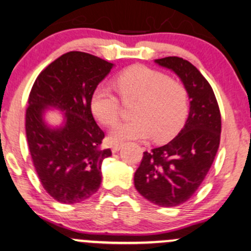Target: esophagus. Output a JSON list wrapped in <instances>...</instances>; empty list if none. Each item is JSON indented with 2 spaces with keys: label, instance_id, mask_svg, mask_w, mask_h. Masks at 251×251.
Here are the masks:
<instances>
[{
  "label": "esophagus",
  "instance_id": "34e87169",
  "mask_svg": "<svg viewBox=\"0 0 251 251\" xmlns=\"http://www.w3.org/2000/svg\"><path fill=\"white\" fill-rule=\"evenodd\" d=\"M120 148H122V144H113V145L111 146L112 152H118L120 150Z\"/></svg>",
  "mask_w": 251,
  "mask_h": 251
}]
</instances>
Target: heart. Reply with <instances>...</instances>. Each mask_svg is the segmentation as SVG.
<instances>
[{
	"label": "heart",
	"instance_id": "1",
	"mask_svg": "<svg viewBox=\"0 0 251 251\" xmlns=\"http://www.w3.org/2000/svg\"><path fill=\"white\" fill-rule=\"evenodd\" d=\"M114 86L124 103L134 101L129 122L111 132L113 142L145 139L166 142L178 133L189 109V92L185 85L163 72L133 65L120 72ZM91 111L98 122L114 126L122 116L120 101L107 87L99 86L91 96Z\"/></svg>",
	"mask_w": 251,
	"mask_h": 251
}]
</instances>
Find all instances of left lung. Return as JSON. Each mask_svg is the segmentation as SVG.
<instances>
[{"mask_svg": "<svg viewBox=\"0 0 251 251\" xmlns=\"http://www.w3.org/2000/svg\"><path fill=\"white\" fill-rule=\"evenodd\" d=\"M155 62L180 77L189 92L190 112L177 137L144 152L134 186L155 205L177 206L194 196L214 163L221 140V112L208 80L191 62L178 56Z\"/></svg>", "mask_w": 251, "mask_h": 251, "instance_id": "1", "label": "left lung"}]
</instances>
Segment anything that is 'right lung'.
I'll list each match as a JSON object with an SVG mask.
<instances>
[{
    "mask_svg": "<svg viewBox=\"0 0 251 251\" xmlns=\"http://www.w3.org/2000/svg\"><path fill=\"white\" fill-rule=\"evenodd\" d=\"M113 63L83 51L57 57L36 77L28 97L25 134L43 189L63 204L87 200L101 184V163L112 154L101 149L105 133L91 111V96ZM64 111L65 124L48 128L43 112Z\"/></svg>",
    "mask_w": 251,
    "mask_h": 251,
    "instance_id": "obj_1",
    "label": "right lung"
}]
</instances>
